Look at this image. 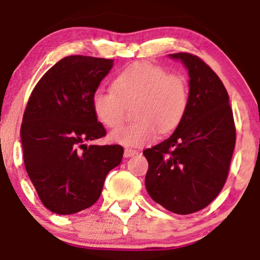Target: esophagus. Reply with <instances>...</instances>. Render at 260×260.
<instances>
[{"instance_id": "34e87169", "label": "esophagus", "mask_w": 260, "mask_h": 260, "mask_svg": "<svg viewBox=\"0 0 260 260\" xmlns=\"http://www.w3.org/2000/svg\"><path fill=\"white\" fill-rule=\"evenodd\" d=\"M138 153H139V151L138 150H134V149H129V148L124 149V156H126V157L134 156V155H137Z\"/></svg>"}]
</instances>
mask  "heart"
Returning a JSON list of instances; mask_svg holds the SVG:
<instances>
[{
    "mask_svg": "<svg viewBox=\"0 0 260 260\" xmlns=\"http://www.w3.org/2000/svg\"><path fill=\"white\" fill-rule=\"evenodd\" d=\"M113 90L99 88L92 92L95 117L107 128L123 123L126 106L133 105L136 122L113 131L112 142L126 147H142L170 133L181 123L189 104L186 79L168 73L160 66L139 61L118 73Z\"/></svg>",
    "mask_w": 260,
    "mask_h": 260,
    "instance_id": "b5f03b06",
    "label": "heart"
}]
</instances>
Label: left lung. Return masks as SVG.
<instances>
[{
  "instance_id": "obj_1",
  "label": "left lung",
  "mask_w": 260,
  "mask_h": 260,
  "mask_svg": "<svg viewBox=\"0 0 260 260\" xmlns=\"http://www.w3.org/2000/svg\"><path fill=\"white\" fill-rule=\"evenodd\" d=\"M189 76V104L170 138L143 151L145 187L154 202L187 215L208 207L225 184L236 144L229 94L217 74L198 56L172 53Z\"/></svg>"
}]
</instances>
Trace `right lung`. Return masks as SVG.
I'll list each match as a JSON object with an SVG mask.
<instances>
[{
  "mask_svg": "<svg viewBox=\"0 0 260 260\" xmlns=\"http://www.w3.org/2000/svg\"><path fill=\"white\" fill-rule=\"evenodd\" d=\"M113 59L73 55L41 77L26 104L20 138L24 166L39 198L70 215L99 199L106 175L122 161L121 145H86L106 136L91 107L92 92Z\"/></svg>",
  "mask_w": 260,
  "mask_h": 260,
  "instance_id": "add662e5",
  "label": "right lung"
}]
</instances>
